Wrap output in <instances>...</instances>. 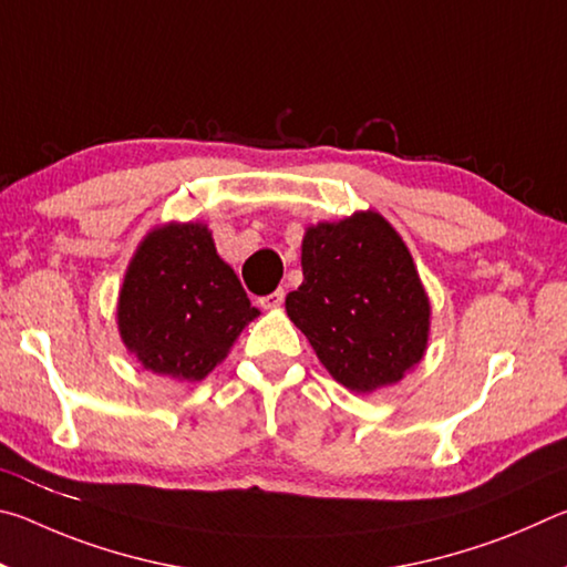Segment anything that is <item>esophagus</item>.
Returning a JSON list of instances; mask_svg holds the SVG:
<instances>
[{
  "label": "esophagus",
  "instance_id": "34e87169",
  "mask_svg": "<svg viewBox=\"0 0 567 567\" xmlns=\"http://www.w3.org/2000/svg\"><path fill=\"white\" fill-rule=\"evenodd\" d=\"M282 302H285V290H275L270 295L260 297V305L265 307V310H277V307H280Z\"/></svg>",
  "mask_w": 567,
  "mask_h": 567
}]
</instances>
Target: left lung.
<instances>
[{
	"instance_id": "8db88e82",
	"label": "left lung",
	"mask_w": 567,
	"mask_h": 567,
	"mask_svg": "<svg viewBox=\"0 0 567 567\" xmlns=\"http://www.w3.org/2000/svg\"><path fill=\"white\" fill-rule=\"evenodd\" d=\"M290 320L352 392L395 385L427 350L430 300L410 249L385 217L354 213L307 227Z\"/></svg>"
}]
</instances>
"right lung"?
Segmentation results:
<instances>
[{"instance_id":"add662e5","label":"right lung","mask_w":567,"mask_h":567,"mask_svg":"<svg viewBox=\"0 0 567 567\" xmlns=\"http://www.w3.org/2000/svg\"><path fill=\"white\" fill-rule=\"evenodd\" d=\"M260 310L217 255L203 223H169L142 239L124 275L117 328L142 368L203 380Z\"/></svg>"}]
</instances>
